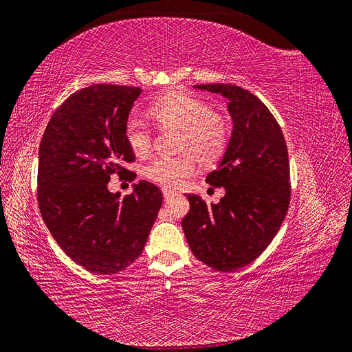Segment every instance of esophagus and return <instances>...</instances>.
Instances as JSON below:
<instances>
[{
    "mask_svg": "<svg viewBox=\"0 0 352 352\" xmlns=\"http://www.w3.org/2000/svg\"><path fill=\"white\" fill-rule=\"evenodd\" d=\"M162 192H164V199H165V200L171 199V197L174 196V191L169 190V188H162Z\"/></svg>",
    "mask_w": 352,
    "mask_h": 352,
    "instance_id": "1",
    "label": "esophagus"
}]
</instances>
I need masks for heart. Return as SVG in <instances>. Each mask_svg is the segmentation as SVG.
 Listing matches in <instances>:
<instances>
[{"instance_id":"heart-1","label":"heart","mask_w":352,"mask_h":352,"mask_svg":"<svg viewBox=\"0 0 352 352\" xmlns=\"http://www.w3.org/2000/svg\"><path fill=\"white\" fill-rule=\"evenodd\" d=\"M152 119L162 127L174 126L181 130L179 155L155 156L145 165V175L155 183L175 188L196 171V158L213 162L226 149L229 126L225 117L204 100L184 91H171L156 98L149 107ZM124 136L129 146L138 155L146 153L152 146V132L146 122L130 116L124 124Z\"/></svg>"}]
</instances>
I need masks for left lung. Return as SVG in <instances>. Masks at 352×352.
<instances>
[{
	"label": "left lung",
	"mask_w": 352,
	"mask_h": 352,
	"mask_svg": "<svg viewBox=\"0 0 352 352\" xmlns=\"http://www.w3.org/2000/svg\"><path fill=\"white\" fill-rule=\"evenodd\" d=\"M222 94L233 129L210 186L223 187L217 204L187 194L190 212L183 230L191 252L206 265L232 272L252 263L271 243L290 204L287 145L274 116L250 91L232 84H200Z\"/></svg>",
	"instance_id": "left-lung-1"
}]
</instances>
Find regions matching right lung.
Returning <instances> with one entry per match:
<instances>
[{
    "mask_svg": "<svg viewBox=\"0 0 352 352\" xmlns=\"http://www.w3.org/2000/svg\"><path fill=\"white\" fill-rule=\"evenodd\" d=\"M139 87L97 84L76 91L52 114L38 146L37 201L62 251L89 272L116 274L140 256L162 206L149 181L120 199L110 175L135 161L124 124Z\"/></svg>",
    "mask_w": 352,
    "mask_h": 352,
    "instance_id": "obj_1",
    "label": "right lung"
}]
</instances>
